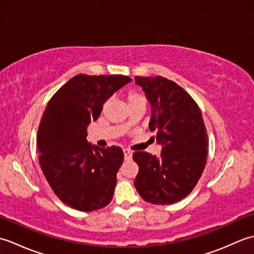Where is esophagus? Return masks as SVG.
Returning <instances> with one entry per match:
<instances>
[{"mask_svg": "<svg viewBox=\"0 0 254 254\" xmlns=\"http://www.w3.org/2000/svg\"><path fill=\"white\" fill-rule=\"evenodd\" d=\"M123 153H124V158H126V160H130L132 158V152L130 149H123Z\"/></svg>", "mask_w": 254, "mask_h": 254, "instance_id": "obj_1", "label": "esophagus"}]
</instances>
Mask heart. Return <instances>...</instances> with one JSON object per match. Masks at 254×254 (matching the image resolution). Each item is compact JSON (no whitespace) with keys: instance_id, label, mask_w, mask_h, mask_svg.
<instances>
[{"instance_id":"obj_1","label":"heart","mask_w":254,"mask_h":254,"mask_svg":"<svg viewBox=\"0 0 254 254\" xmlns=\"http://www.w3.org/2000/svg\"><path fill=\"white\" fill-rule=\"evenodd\" d=\"M127 102L130 106H135V105H143L146 107L147 105V98L141 90H131L127 93Z\"/></svg>"}]
</instances>
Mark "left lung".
Masks as SVG:
<instances>
[{
  "label": "left lung",
  "mask_w": 254,
  "mask_h": 254,
  "mask_svg": "<svg viewBox=\"0 0 254 254\" xmlns=\"http://www.w3.org/2000/svg\"><path fill=\"white\" fill-rule=\"evenodd\" d=\"M152 105L149 130L163 145L159 157L135 152L134 181L145 201L174 204L192 192L207 159L208 136L197 104L181 86L163 76H135Z\"/></svg>",
  "instance_id": "obj_1"
}]
</instances>
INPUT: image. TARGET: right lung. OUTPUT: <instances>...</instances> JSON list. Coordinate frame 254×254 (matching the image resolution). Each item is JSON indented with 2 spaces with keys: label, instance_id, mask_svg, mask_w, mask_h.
Segmentation results:
<instances>
[{
  "label": "right lung",
  "instance_id": "1",
  "mask_svg": "<svg viewBox=\"0 0 254 254\" xmlns=\"http://www.w3.org/2000/svg\"><path fill=\"white\" fill-rule=\"evenodd\" d=\"M131 80L78 74L48 102L37 134L39 164L52 191L69 207L91 212L111 202L124 155L119 146L90 145L87 127L99 118L104 102Z\"/></svg>",
  "mask_w": 254,
  "mask_h": 254
}]
</instances>
